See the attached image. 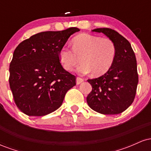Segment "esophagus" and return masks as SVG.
Returning a JSON list of instances; mask_svg holds the SVG:
<instances>
[{
	"mask_svg": "<svg viewBox=\"0 0 151 151\" xmlns=\"http://www.w3.org/2000/svg\"><path fill=\"white\" fill-rule=\"evenodd\" d=\"M76 81H77V84H81L82 81H84V79H82V78H80V77H77Z\"/></svg>",
	"mask_w": 151,
	"mask_h": 151,
	"instance_id": "obj_1",
	"label": "esophagus"
}]
</instances>
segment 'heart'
Segmentation results:
<instances>
[{
	"label": "heart",
	"instance_id": "obj_1",
	"mask_svg": "<svg viewBox=\"0 0 151 151\" xmlns=\"http://www.w3.org/2000/svg\"><path fill=\"white\" fill-rule=\"evenodd\" d=\"M73 49L65 45L60 49L59 58L64 68L72 71L79 62L77 72L94 75L106 73L115 60L116 47L112 40L90 34H81L73 40Z\"/></svg>",
	"mask_w": 151,
	"mask_h": 151
}]
</instances>
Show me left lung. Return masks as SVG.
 Masks as SVG:
<instances>
[{
	"label": "left lung",
	"mask_w": 151,
	"mask_h": 151,
	"mask_svg": "<svg viewBox=\"0 0 151 151\" xmlns=\"http://www.w3.org/2000/svg\"><path fill=\"white\" fill-rule=\"evenodd\" d=\"M114 41L116 47L115 60L104 74L87 81L92 90L86 97L88 105L102 114H119L127 109L136 96L138 75L134 52L131 44L116 31L96 28Z\"/></svg>",
	"instance_id": "8db88e82"
}]
</instances>
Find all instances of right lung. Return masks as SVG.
<instances>
[{"instance_id": "1", "label": "right lung", "mask_w": 151, "mask_h": 151, "mask_svg": "<svg viewBox=\"0 0 151 151\" xmlns=\"http://www.w3.org/2000/svg\"><path fill=\"white\" fill-rule=\"evenodd\" d=\"M79 31L70 27L47 31L22 41L10 64V88L18 108L30 116H42L60 108L76 77L62 67L59 52L69 37Z\"/></svg>"}]
</instances>
